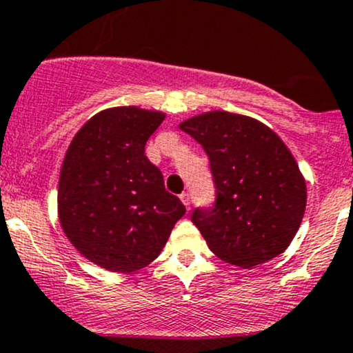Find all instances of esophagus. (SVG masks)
Returning <instances> with one entry per match:
<instances>
[{"label": "esophagus", "instance_id": "1", "mask_svg": "<svg viewBox=\"0 0 353 353\" xmlns=\"http://www.w3.org/2000/svg\"><path fill=\"white\" fill-rule=\"evenodd\" d=\"M179 198H181V201L184 203V206H186V208L190 210V203H191V199H190V194H188V193H183V194H181Z\"/></svg>", "mask_w": 353, "mask_h": 353}]
</instances>
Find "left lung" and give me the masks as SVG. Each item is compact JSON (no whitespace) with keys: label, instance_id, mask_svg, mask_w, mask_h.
<instances>
[{"label":"left lung","instance_id":"1","mask_svg":"<svg viewBox=\"0 0 353 353\" xmlns=\"http://www.w3.org/2000/svg\"><path fill=\"white\" fill-rule=\"evenodd\" d=\"M210 159L216 199L191 215L223 261L252 268L282 254L301 227L304 176L275 131L249 116L210 110L179 124Z\"/></svg>","mask_w":353,"mask_h":353}]
</instances>
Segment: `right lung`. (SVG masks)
I'll use <instances>...</instances> for the list:
<instances>
[{
    "label": "right lung",
    "mask_w": 353,
    "mask_h": 353,
    "mask_svg": "<svg viewBox=\"0 0 353 353\" xmlns=\"http://www.w3.org/2000/svg\"><path fill=\"white\" fill-rule=\"evenodd\" d=\"M163 119L160 110L134 105L101 110L66 150L58 188L63 232L81 256L109 272L150 265L186 213L145 155Z\"/></svg>",
    "instance_id": "1"
}]
</instances>
